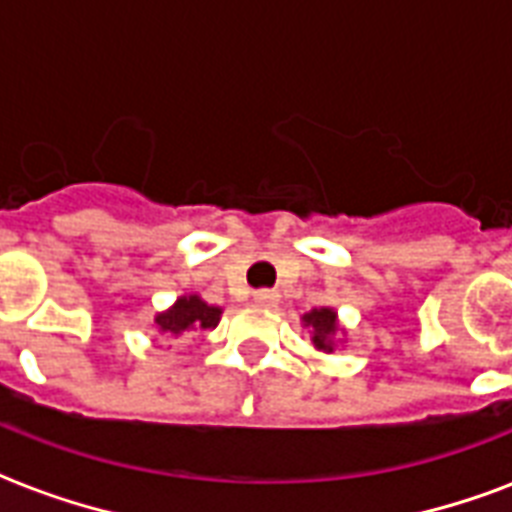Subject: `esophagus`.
I'll list each match as a JSON object with an SVG mask.
<instances>
[{
  "mask_svg": "<svg viewBox=\"0 0 512 512\" xmlns=\"http://www.w3.org/2000/svg\"><path fill=\"white\" fill-rule=\"evenodd\" d=\"M277 299H280V296H277V291H269V288L253 293V304H259V307H275Z\"/></svg>",
  "mask_w": 512,
  "mask_h": 512,
  "instance_id": "esophagus-1",
  "label": "esophagus"
}]
</instances>
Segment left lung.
Listing matches in <instances>:
<instances>
[{
    "label": "left lung",
    "mask_w": 512,
    "mask_h": 512,
    "mask_svg": "<svg viewBox=\"0 0 512 512\" xmlns=\"http://www.w3.org/2000/svg\"><path fill=\"white\" fill-rule=\"evenodd\" d=\"M304 323L312 326L315 336H312V342L318 350L331 352L334 350V344H331V336L336 334V312L334 310H312L310 315H304Z\"/></svg>",
    "instance_id": "8db88e82"
}]
</instances>
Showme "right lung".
Returning a JSON list of instances; mask_svg holds the SVG:
<instances>
[{"label":"right lung","instance_id":"1","mask_svg":"<svg viewBox=\"0 0 512 512\" xmlns=\"http://www.w3.org/2000/svg\"><path fill=\"white\" fill-rule=\"evenodd\" d=\"M219 307L205 304L200 296H181L168 312L157 315V326L162 334L178 336L184 331H197V328H216L219 326Z\"/></svg>","mask_w":512,"mask_h":512}]
</instances>
